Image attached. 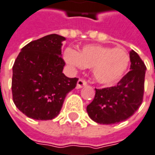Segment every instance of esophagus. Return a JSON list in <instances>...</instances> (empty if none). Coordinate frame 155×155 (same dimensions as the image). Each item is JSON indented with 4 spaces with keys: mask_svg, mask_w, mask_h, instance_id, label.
<instances>
[{
    "mask_svg": "<svg viewBox=\"0 0 155 155\" xmlns=\"http://www.w3.org/2000/svg\"><path fill=\"white\" fill-rule=\"evenodd\" d=\"M87 82L85 81L83 79H79L77 81V85H76V88H81V87H83L85 86H87Z\"/></svg>",
    "mask_w": 155,
    "mask_h": 155,
    "instance_id": "34e87169",
    "label": "esophagus"
}]
</instances>
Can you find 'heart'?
<instances>
[{
	"label": "heart",
	"instance_id": "obj_1",
	"mask_svg": "<svg viewBox=\"0 0 155 155\" xmlns=\"http://www.w3.org/2000/svg\"><path fill=\"white\" fill-rule=\"evenodd\" d=\"M64 58L73 67L92 68L94 80L105 86L117 83L124 76L130 62L129 55L123 48L96 44L86 45L79 53L67 48Z\"/></svg>",
	"mask_w": 155,
	"mask_h": 155
}]
</instances>
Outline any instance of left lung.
<instances>
[{
	"mask_svg": "<svg viewBox=\"0 0 155 155\" xmlns=\"http://www.w3.org/2000/svg\"><path fill=\"white\" fill-rule=\"evenodd\" d=\"M130 69L116 86L95 88V96L87 107L89 117L100 124L126 120L137 111L143 101L147 68L139 54L130 51Z\"/></svg>",
	"mask_w": 155,
	"mask_h": 155,
	"instance_id": "obj_1",
	"label": "left lung"
}]
</instances>
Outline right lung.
I'll return each instance as SVG.
<instances>
[{
	"label": "right lung",
	"mask_w": 155,
	"mask_h": 155,
	"mask_svg": "<svg viewBox=\"0 0 155 155\" xmlns=\"http://www.w3.org/2000/svg\"><path fill=\"white\" fill-rule=\"evenodd\" d=\"M63 36L52 34L21 48L13 66L12 94L16 107L28 117L47 120L60 114L66 95L78 78L62 73Z\"/></svg>",
	"instance_id": "obj_1"
}]
</instances>
